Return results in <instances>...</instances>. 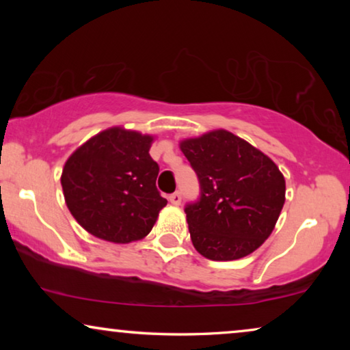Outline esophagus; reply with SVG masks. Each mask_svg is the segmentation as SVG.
Segmentation results:
<instances>
[{
	"label": "esophagus",
	"mask_w": 350,
	"mask_h": 350,
	"mask_svg": "<svg viewBox=\"0 0 350 350\" xmlns=\"http://www.w3.org/2000/svg\"><path fill=\"white\" fill-rule=\"evenodd\" d=\"M169 200L174 205H180L181 204V193H178V191H176V193H174V194H170L169 196Z\"/></svg>",
	"instance_id": "1"
}]
</instances>
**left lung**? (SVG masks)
I'll return each mask as SVG.
<instances>
[{
	"mask_svg": "<svg viewBox=\"0 0 350 350\" xmlns=\"http://www.w3.org/2000/svg\"><path fill=\"white\" fill-rule=\"evenodd\" d=\"M200 183V199L185 208L200 255L232 261L260 248L285 204V178L271 157L218 129L180 142Z\"/></svg>",
	"mask_w": 350,
	"mask_h": 350,
	"instance_id": "1",
	"label": "left lung"
}]
</instances>
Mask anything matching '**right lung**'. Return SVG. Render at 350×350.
Here are the masks:
<instances>
[{"instance_id": "1", "label": "right lung", "mask_w": 350, "mask_h": 350, "mask_svg": "<svg viewBox=\"0 0 350 350\" xmlns=\"http://www.w3.org/2000/svg\"><path fill=\"white\" fill-rule=\"evenodd\" d=\"M152 142V135L109 127L66 159L60 178L66 207L89 234L114 243L150 234L167 205L156 188Z\"/></svg>"}]
</instances>
